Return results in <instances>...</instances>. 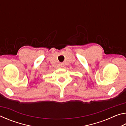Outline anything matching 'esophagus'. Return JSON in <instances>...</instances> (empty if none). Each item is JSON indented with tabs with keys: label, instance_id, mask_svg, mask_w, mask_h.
<instances>
[{
	"label": "esophagus",
	"instance_id": "1",
	"mask_svg": "<svg viewBox=\"0 0 126 126\" xmlns=\"http://www.w3.org/2000/svg\"><path fill=\"white\" fill-rule=\"evenodd\" d=\"M61 67L62 68H64L65 67V64H64V63H61Z\"/></svg>",
	"mask_w": 126,
	"mask_h": 126
}]
</instances>
